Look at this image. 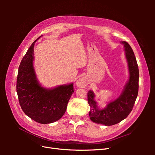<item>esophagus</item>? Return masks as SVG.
Segmentation results:
<instances>
[{
    "mask_svg": "<svg viewBox=\"0 0 155 155\" xmlns=\"http://www.w3.org/2000/svg\"><path fill=\"white\" fill-rule=\"evenodd\" d=\"M77 85L79 87L85 88L87 86V83L83 78H80V79H79L77 81Z\"/></svg>",
    "mask_w": 155,
    "mask_h": 155,
    "instance_id": "1",
    "label": "esophagus"
}]
</instances>
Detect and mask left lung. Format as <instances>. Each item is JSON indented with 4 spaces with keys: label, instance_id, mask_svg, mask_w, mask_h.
I'll list each match as a JSON object with an SVG mask.
<instances>
[{
    "label": "left lung",
    "instance_id": "left-lung-1",
    "mask_svg": "<svg viewBox=\"0 0 155 155\" xmlns=\"http://www.w3.org/2000/svg\"><path fill=\"white\" fill-rule=\"evenodd\" d=\"M120 43L124 45L129 70V79L122 92L116 100L108 103L104 109L97 106L92 91H89L87 94L88 103L91 107L90 119L93 122L105 126L118 124L128 116L133 110L138 92L139 70L137 59L130 46L125 41Z\"/></svg>",
    "mask_w": 155,
    "mask_h": 155
}]
</instances>
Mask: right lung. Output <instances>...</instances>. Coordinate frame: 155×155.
Returning a JSON list of instances; mask_svg holds the SVG:
<instances>
[{
  "label": "right lung",
  "instance_id": "obj_1",
  "mask_svg": "<svg viewBox=\"0 0 155 155\" xmlns=\"http://www.w3.org/2000/svg\"><path fill=\"white\" fill-rule=\"evenodd\" d=\"M31 44L18 67L17 92L25 114L42 124L59 120L66 111L68 102L74 92L73 83L51 88L41 85L34 67V45Z\"/></svg>",
  "mask_w": 155,
  "mask_h": 155
}]
</instances>
